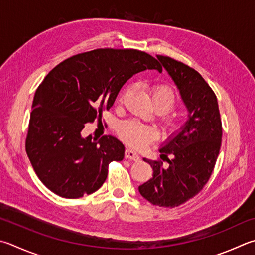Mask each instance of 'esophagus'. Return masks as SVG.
Instances as JSON below:
<instances>
[{
  "mask_svg": "<svg viewBox=\"0 0 255 255\" xmlns=\"http://www.w3.org/2000/svg\"><path fill=\"white\" fill-rule=\"evenodd\" d=\"M125 157H126L127 159H131V160H139V155L137 154V152L135 150L132 149H126V151H125Z\"/></svg>",
  "mask_w": 255,
  "mask_h": 255,
  "instance_id": "1",
  "label": "esophagus"
}]
</instances>
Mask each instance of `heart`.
Returning a JSON list of instances; mask_svg holds the SVG:
<instances>
[{
  "mask_svg": "<svg viewBox=\"0 0 255 255\" xmlns=\"http://www.w3.org/2000/svg\"><path fill=\"white\" fill-rule=\"evenodd\" d=\"M128 92L129 90L125 91L120 99H124ZM150 99L154 107L159 108L163 113L172 110L177 104V96L172 88L167 85L156 86L151 92ZM166 124H167V127L170 130H177L179 128L177 120L174 117L166 119ZM119 135L128 145L136 148H142L154 139L155 130L151 127L135 122V120H128L119 126Z\"/></svg>",
  "mask_w": 255,
  "mask_h": 255,
  "instance_id": "1",
  "label": "heart"
}]
</instances>
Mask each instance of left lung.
<instances>
[{
  "mask_svg": "<svg viewBox=\"0 0 255 255\" xmlns=\"http://www.w3.org/2000/svg\"><path fill=\"white\" fill-rule=\"evenodd\" d=\"M157 59L177 86L188 116L184 126L159 149L168 167L143 158L154 173L138 189L151 204L175 207L195 196L210 179L221 148L222 122L214 91L200 73L169 57L157 55Z\"/></svg>",
  "mask_w": 255,
  "mask_h": 255,
  "instance_id": "left-lung-1",
  "label": "left lung"
}]
</instances>
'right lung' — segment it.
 <instances>
[{"instance_id": "obj_1", "label": "right lung", "mask_w": 255, "mask_h": 255, "mask_svg": "<svg viewBox=\"0 0 255 255\" xmlns=\"http://www.w3.org/2000/svg\"><path fill=\"white\" fill-rule=\"evenodd\" d=\"M160 70L157 60L133 49H97L64 60L35 91L25 149L35 174L51 192L79 198L105 183L110 161L125 146L113 136H81L85 124L109 110L130 78Z\"/></svg>"}]
</instances>
